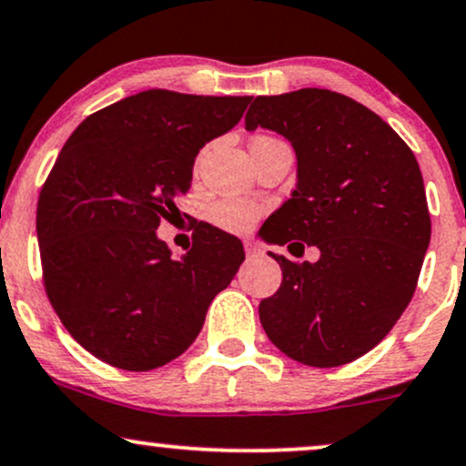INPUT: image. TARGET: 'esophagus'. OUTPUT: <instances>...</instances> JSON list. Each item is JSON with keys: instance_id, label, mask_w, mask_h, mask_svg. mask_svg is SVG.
Returning a JSON list of instances; mask_svg holds the SVG:
<instances>
[{"instance_id": "obj_1", "label": "esophagus", "mask_w": 466, "mask_h": 466, "mask_svg": "<svg viewBox=\"0 0 466 466\" xmlns=\"http://www.w3.org/2000/svg\"><path fill=\"white\" fill-rule=\"evenodd\" d=\"M243 248H245V254H248V258H254V256L260 254V248H258L254 240H245Z\"/></svg>"}]
</instances>
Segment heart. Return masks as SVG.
Wrapping results in <instances>:
<instances>
[{
    "label": "heart",
    "mask_w": 466,
    "mask_h": 466,
    "mask_svg": "<svg viewBox=\"0 0 466 466\" xmlns=\"http://www.w3.org/2000/svg\"><path fill=\"white\" fill-rule=\"evenodd\" d=\"M262 208L256 206L254 201L248 199H218L210 206L208 218L212 226H217L223 232L232 234H245L256 226V221L260 218Z\"/></svg>",
    "instance_id": "1"
}]
</instances>
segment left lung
I'll return each mask as SVG.
<instances>
[{
	"label": "left lung",
	"instance_id": "left-lung-1",
	"mask_svg": "<svg viewBox=\"0 0 466 466\" xmlns=\"http://www.w3.org/2000/svg\"><path fill=\"white\" fill-rule=\"evenodd\" d=\"M245 127L282 134L297 156V188L262 238L290 254L321 251L317 262L271 254L282 284L260 301L262 328L308 367L356 360L390 332L417 289L431 234L419 162L373 110L328 88L251 99Z\"/></svg>",
	"mask_w": 466,
	"mask_h": 466
}]
</instances>
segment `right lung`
I'll return each mask as SVG.
<instances>
[{
    "label": "right lung",
    "instance_id": "right-lung-1",
    "mask_svg": "<svg viewBox=\"0 0 466 466\" xmlns=\"http://www.w3.org/2000/svg\"><path fill=\"white\" fill-rule=\"evenodd\" d=\"M249 102L151 88L93 112L65 143L38 195L43 284L99 360L151 371L184 354L243 265V243L208 223L182 258L156 229L188 193L199 149Z\"/></svg>",
    "mask_w": 466,
    "mask_h": 466
}]
</instances>
